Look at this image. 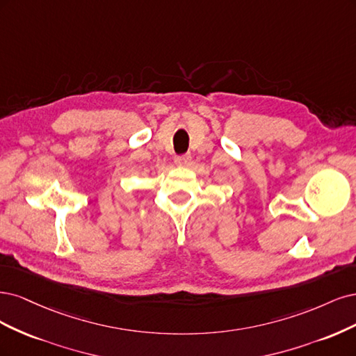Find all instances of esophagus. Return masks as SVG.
<instances>
[{
	"label": "esophagus",
	"instance_id": "34e87169",
	"mask_svg": "<svg viewBox=\"0 0 356 356\" xmlns=\"http://www.w3.org/2000/svg\"><path fill=\"white\" fill-rule=\"evenodd\" d=\"M191 159H192V156H191L189 154L177 155V156L175 158V163H176L177 165H188V164L191 163Z\"/></svg>",
	"mask_w": 356,
	"mask_h": 356
}]
</instances>
